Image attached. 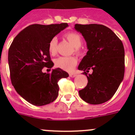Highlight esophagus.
<instances>
[{"label": "esophagus", "mask_w": 135, "mask_h": 135, "mask_svg": "<svg viewBox=\"0 0 135 135\" xmlns=\"http://www.w3.org/2000/svg\"><path fill=\"white\" fill-rule=\"evenodd\" d=\"M69 75H70V76L71 77V78H74V77H76V76H77V74L75 73H70L69 74Z\"/></svg>", "instance_id": "34e87169"}]
</instances>
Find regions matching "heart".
I'll list each match as a JSON object with an SVG mask.
<instances>
[{"label":"heart","instance_id":"heart-1","mask_svg":"<svg viewBox=\"0 0 135 135\" xmlns=\"http://www.w3.org/2000/svg\"><path fill=\"white\" fill-rule=\"evenodd\" d=\"M65 38L70 42L74 47V52L78 55H81L82 51L80 46L82 43L81 36L76 32H70L65 34ZM58 40L56 37L51 38L49 42V52L51 55H55L57 53ZM77 65V59L75 57H59L55 60V65L58 68L65 71H71Z\"/></svg>","mask_w":135,"mask_h":135}]
</instances>
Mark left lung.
Here are the masks:
<instances>
[{"instance_id": "obj_1", "label": "left lung", "mask_w": 135, "mask_h": 135, "mask_svg": "<svg viewBox=\"0 0 135 135\" xmlns=\"http://www.w3.org/2000/svg\"><path fill=\"white\" fill-rule=\"evenodd\" d=\"M75 29L85 39L89 51L78 66L88 78L85 88L79 90L82 100L93 105L109 101L124 76V49L116 34L103 25L76 24ZM92 69L93 73L87 75Z\"/></svg>"}]
</instances>
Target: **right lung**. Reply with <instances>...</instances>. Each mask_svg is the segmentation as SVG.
<instances>
[{"instance_id":"add662e5","label":"right lung","mask_w":135,"mask_h":135,"mask_svg":"<svg viewBox=\"0 0 135 135\" xmlns=\"http://www.w3.org/2000/svg\"><path fill=\"white\" fill-rule=\"evenodd\" d=\"M68 26L60 24H33L15 36L8 53L11 80L17 93L31 104L41 106L52 103L59 93L57 82L69 74L60 68L43 73L45 67L51 68L49 42Z\"/></svg>"}]
</instances>
